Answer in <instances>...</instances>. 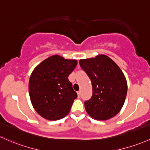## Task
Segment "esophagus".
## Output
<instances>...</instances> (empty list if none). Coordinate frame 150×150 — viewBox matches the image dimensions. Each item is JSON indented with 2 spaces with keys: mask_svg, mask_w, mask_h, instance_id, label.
<instances>
[{
  "mask_svg": "<svg viewBox=\"0 0 150 150\" xmlns=\"http://www.w3.org/2000/svg\"><path fill=\"white\" fill-rule=\"evenodd\" d=\"M77 93H78V98H80V96H81V91H80V90H79V91Z\"/></svg>",
  "mask_w": 150,
  "mask_h": 150,
  "instance_id": "1",
  "label": "esophagus"
}]
</instances>
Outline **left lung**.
<instances>
[{
	"instance_id": "obj_1",
	"label": "left lung",
	"mask_w": 150,
	"mask_h": 150,
	"mask_svg": "<svg viewBox=\"0 0 150 150\" xmlns=\"http://www.w3.org/2000/svg\"><path fill=\"white\" fill-rule=\"evenodd\" d=\"M90 78L93 95L85 101L88 114L97 120H106L116 115L125 100L127 85L124 74L115 62L105 55L79 61Z\"/></svg>"
}]
</instances>
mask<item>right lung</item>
Masks as SVG:
<instances>
[{
  "label": "right lung",
  "instance_id": "obj_1",
  "mask_svg": "<svg viewBox=\"0 0 150 150\" xmlns=\"http://www.w3.org/2000/svg\"><path fill=\"white\" fill-rule=\"evenodd\" d=\"M77 60L60 55L45 59L34 69L29 80V95L38 113L49 120H57L70 112L78 95L68 76Z\"/></svg>",
  "mask_w": 150,
  "mask_h": 150
}]
</instances>
